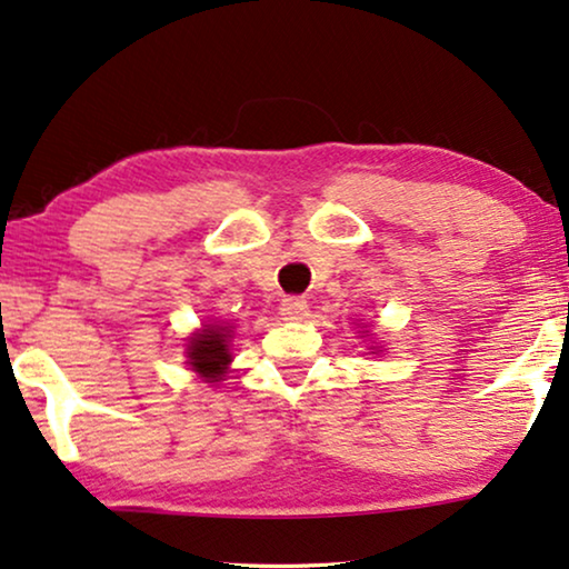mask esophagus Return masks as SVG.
Wrapping results in <instances>:
<instances>
[{"instance_id":"esophagus-1","label":"esophagus","mask_w":569,"mask_h":569,"mask_svg":"<svg viewBox=\"0 0 569 569\" xmlns=\"http://www.w3.org/2000/svg\"><path fill=\"white\" fill-rule=\"evenodd\" d=\"M279 316L284 321H300V318L308 316V300L306 298H284L282 306H279Z\"/></svg>"}]
</instances>
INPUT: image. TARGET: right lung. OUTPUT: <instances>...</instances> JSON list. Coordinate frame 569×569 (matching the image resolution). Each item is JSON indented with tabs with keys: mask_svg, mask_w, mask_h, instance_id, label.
<instances>
[{
	"mask_svg": "<svg viewBox=\"0 0 569 569\" xmlns=\"http://www.w3.org/2000/svg\"><path fill=\"white\" fill-rule=\"evenodd\" d=\"M189 360L191 368L207 378V383H217L222 380L224 370L230 365L228 352V326H207L199 331L189 345Z\"/></svg>",
	"mask_w": 569,
	"mask_h": 569,
	"instance_id": "add662e5",
	"label": "right lung"
}]
</instances>
